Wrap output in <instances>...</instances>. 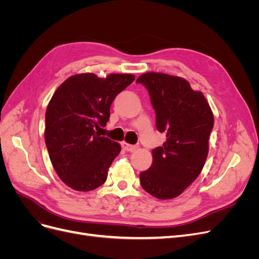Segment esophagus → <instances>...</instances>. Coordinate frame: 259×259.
Returning <instances> with one entry per match:
<instances>
[{
    "instance_id": "esophagus-1",
    "label": "esophagus",
    "mask_w": 259,
    "mask_h": 259,
    "mask_svg": "<svg viewBox=\"0 0 259 259\" xmlns=\"http://www.w3.org/2000/svg\"><path fill=\"white\" fill-rule=\"evenodd\" d=\"M122 148L124 149L125 151H130V152H133V151H135L136 149H137V147L136 146H133V145H130V144H127V143H125V142H123L122 143Z\"/></svg>"
}]
</instances>
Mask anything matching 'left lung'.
<instances>
[{"label":"left lung","mask_w":259,"mask_h":259,"mask_svg":"<svg viewBox=\"0 0 259 259\" xmlns=\"http://www.w3.org/2000/svg\"><path fill=\"white\" fill-rule=\"evenodd\" d=\"M136 82L149 92L156 128L166 133V142L152 150V165L140 173V184L156 199H174L204 166L214 126L213 111L205 96L180 76L147 72Z\"/></svg>","instance_id":"1"}]
</instances>
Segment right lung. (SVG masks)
I'll use <instances>...</instances> for the list:
<instances>
[{"instance_id": "1", "label": "right lung", "mask_w": 259, "mask_h": 259, "mask_svg": "<svg viewBox=\"0 0 259 259\" xmlns=\"http://www.w3.org/2000/svg\"><path fill=\"white\" fill-rule=\"evenodd\" d=\"M134 80L127 73H80L55 91L45 113V144L57 175L73 190L91 191L106 182L121 146L96 131L106 126L115 96Z\"/></svg>"}]
</instances>
